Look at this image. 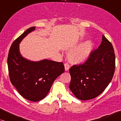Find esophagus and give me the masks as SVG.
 I'll return each mask as SVG.
<instances>
[{
	"instance_id": "34e87169",
	"label": "esophagus",
	"mask_w": 121,
	"mask_h": 121,
	"mask_svg": "<svg viewBox=\"0 0 121 121\" xmlns=\"http://www.w3.org/2000/svg\"><path fill=\"white\" fill-rule=\"evenodd\" d=\"M69 65L67 63H65L64 64V69H65V71H68V70L69 69Z\"/></svg>"
}]
</instances>
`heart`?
<instances>
[{"label": "heart", "instance_id": "heart-1", "mask_svg": "<svg viewBox=\"0 0 121 121\" xmlns=\"http://www.w3.org/2000/svg\"><path fill=\"white\" fill-rule=\"evenodd\" d=\"M92 48L90 41H86L72 49L67 55L68 60L73 64H80L88 58Z\"/></svg>", "mask_w": 121, "mask_h": 121}]
</instances>
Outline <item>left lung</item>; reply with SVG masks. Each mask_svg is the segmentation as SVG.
I'll return each mask as SVG.
<instances>
[{
  "label": "left lung",
  "instance_id": "8db88e82",
  "mask_svg": "<svg viewBox=\"0 0 121 121\" xmlns=\"http://www.w3.org/2000/svg\"><path fill=\"white\" fill-rule=\"evenodd\" d=\"M115 69V54L111 43L104 35L98 48L82 65L69 69V88L79 100H89L100 95L110 83Z\"/></svg>",
  "mask_w": 121,
  "mask_h": 121
}]
</instances>
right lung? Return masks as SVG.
I'll use <instances>...</instances> for the list:
<instances>
[{
  "label": "right lung",
  "mask_w": 121,
  "mask_h": 121,
  "mask_svg": "<svg viewBox=\"0 0 121 121\" xmlns=\"http://www.w3.org/2000/svg\"><path fill=\"white\" fill-rule=\"evenodd\" d=\"M36 27L29 28L11 44L8 57V66L11 84L25 99L37 102L44 99L54 81L64 72L62 62L44 59L32 61L20 52L19 44Z\"/></svg>",
  "instance_id": "right-lung-1"
}]
</instances>
